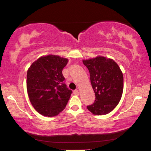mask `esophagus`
Returning <instances> with one entry per match:
<instances>
[{
  "mask_svg": "<svg viewBox=\"0 0 151 151\" xmlns=\"http://www.w3.org/2000/svg\"><path fill=\"white\" fill-rule=\"evenodd\" d=\"M73 94H76V95H77V94H78V90H75L73 91Z\"/></svg>",
  "mask_w": 151,
  "mask_h": 151,
  "instance_id": "obj_1",
  "label": "esophagus"
}]
</instances>
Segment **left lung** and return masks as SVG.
<instances>
[{
	"label": "left lung",
	"mask_w": 151,
	"mask_h": 151,
	"mask_svg": "<svg viewBox=\"0 0 151 151\" xmlns=\"http://www.w3.org/2000/svg\"><path fill=\"white\" fill-rule=\"evenodd\" d=\"M83 63L90 73L95 101L87 109L93 114L102 115L111 112L119 104L123 92V75L111 58L99 56Z\"/></svg>",
	"instance_id": "8db88e82"
}]
</instances>
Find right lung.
I'll return each instance as SVG.
<instances>
[{
  "mask_svg": "<svg viewBox=\"0 0 151 151\" xmlns=\"http://www.w3.org/2000/svg\"><path fill=\"white\" fill-rule=\"evenodd\" d=\"M67 58L57 55L43 56L27 71V88L32 105L45 116H57L65 109L72 91L64 83L62 73Z\"/></svg>",
  "mask_w": 151,
  "mask_h": 151,
  "instance_id": "1",
  "label": "right lung"
}]
</instances>
